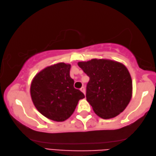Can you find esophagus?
Wrapping results in <instances>:
<instances>
[{
    "label": "esophagus",
    "instance_id": "esophagus-1",
    "mask_svg": "<svg viewBox=\"0 0 156 156\" xmlns=\"http://www.w3.org/2000/svg\"><path fill=\"white\" fill-rule=\"evenodd\" d=\"M80 90H81V92H82V93L84 94V95H85V93H86V90H85V88H84L83 86V87H81V88H80Z\"/></svg>",
    "mask_w": 156,
    "mask_h": 156
}]
</instances>
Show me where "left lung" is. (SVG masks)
<instances>
[{"label":"left lung","mask_w":156,"mask_h":156,"mask_svg":"<svg viewBox=\"0 0 156 156\" xmlns=\"http://www.w3.org/2000/svg\"><path fill=\"white\" fill-rule=\"evenodd\" d=\"M90 80L86 100L102 119H111L124 111L132 97V80L122 63L110 59L93 58L78 62Z\"/></svg>","instance_id":"1"}]
</instances>
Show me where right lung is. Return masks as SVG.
Wrapping results in <instances>:
<instances>
[{
    "label": "right lung",
    "mask_w": 156,
    "mask_h": 156,
    "mask_svg": "<svg viewBox=\"0 0 156 156\" xmlns=\"http://www.w3.org/2000/svg\"><path fill=\"white\" fill-rule=\"evenodd\" d=\"M70 67L65 63L48 66L37 74L31 83L33 104L51 120H66L75 111L78 101L85 98L82 92L74 88Z\"/></svg>",
    "instance_id": "obj_1"
}]
</instances>
